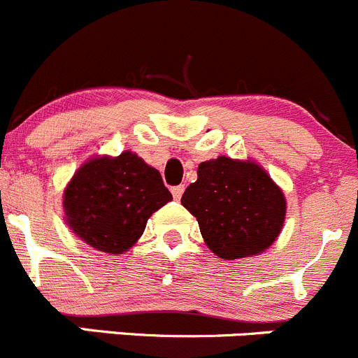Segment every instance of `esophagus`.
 <instances>
[{
	"instance_id": "1",
	"label": "esophagus",
	"mask_w": 358,
	"mask_h": 358,
	"mask_svg": "<svg viewBox=\"0 0 358 358\" xmlns=\"http://www.w3.org/2000/svg\"><path fill=\"white\" fill-rule=\"evenodd\" d=\"M182 193H184V186H182V184H179V186L172 187V196H174L176 200H180Z\"/></svg>"
}]
</instances>
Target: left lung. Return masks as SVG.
Wrapping results in <instances>:
<instances>
[{
    "label": "left lung",
    "instance_id": "left-lung-1",
    "mask_svg": "<svg viewBox=\"0 0 358 358\" xmlns=\"http://www.w3.org/2000/svg\"><path fill=\"white\" fill-rule=\"evenodd\" d=\"M180 203L196 217L205 243L222 259L257 256L280 235L285 196L261 165L217 157L198 165Z\"/></svg>",
    "mask_w": 358,
    "mask_h": 358
}]
</instances>
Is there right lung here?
<instances>
[{"label": "right lung", "instance_id": "add662e5", "mask_svg": "<svg viewBox=\"0 0 358 358\" xmlns=\"http://www.w3.org/2000/svg\"><path fill=\"white\" fill-rule=\"evenodd\" d=\"M172 200L160 172L132 151L95 157L64 189L66 222L87 245L108 254L129 250L153 212Z\"/></svg>", "mask_w": 358, "mask_h": 358}]
</instances>
